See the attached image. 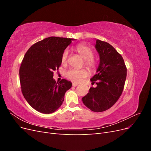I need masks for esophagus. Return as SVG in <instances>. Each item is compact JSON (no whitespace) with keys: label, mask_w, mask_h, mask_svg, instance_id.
<instances>
[{"label":"esophagus","mask_w":151,"mask_h":151,"mask_svg":"<svg viewBox=\"0 0 151 151\" xmlns=\"http://www.w3.org/2000/svg\"><path fill=\"white\" fill-rule=\"evenodd\" d=\"M78 84H79L76 83H72V86H74V87H76L77 86H78Z\"/></svg>","instance_id":"34e87169"}]
</instances>
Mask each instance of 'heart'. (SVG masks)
Returning a JSON list of instances; mask_svg holds the SVG:
<instances>
[{
	"label": "heart",
	"mask_w": 151,
	"mask_h": 151,
	"mask_svg": "<svg viewBox=\"0 0 151 151\" xmlns=\"http://www.w3.org/2000/svg\"><path fill=\"white\" fill-rule=\"evenodd\" d=\"M76 51L84 59V64L91 71H94L97 68V62L94 59V52L88 45L84 44H79L76 45ZM69 55V51L68 49L63 50L61 57L62 64L65 65L67 63V60ZM88 76V72L85 69H75L70 68L65 72V77L70 81L79 83L81 79Z\"/></svg>",
	"instance_id": "heart-1"
}]
</instances>
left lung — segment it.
<instances>
[{
  "instance_id": "1",
  "label": "left lung",
  "mask_w": 151,
  "mask_h": 151,
  "mask_svg": "<svg viewBox=\"0 0 151 151\" xmlns=\"http://www.w3.org/2000/svg\"><path fill=\"white\" fill-rule=\"evenodd\" d=\"M96 49L100 62L96 74L91 79L96 88L83 98L86 107L94 112H102L113 106L123 92L127 77V67L121 55L110 44L96 40Z\"/></svg>"
}]
</instances>
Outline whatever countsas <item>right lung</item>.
<instances>
[{
    "label": "right lung",
    "instance_id": "add662e5",
    "mask_svg": "<svg viewBox=\"0 0 151 151\" xmlns=\"http://www.w3.org/2000/svg\"><path fill=\"white\" fill-rule=\"evenodd\" d=\"M74 39L51 36L35 43L22 59L19 68L21 91L30 106L40 113L50 114L60 107L71 82L53 79L61 65L62 54Z\"/></svg>",
    "mask_w": 151,
    "mask_h": 151
}]
</instances>
